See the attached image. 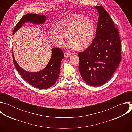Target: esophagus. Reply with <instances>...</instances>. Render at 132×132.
<instances>
[{"label":"esophagus","instance_id":"1","mask_svg":"<svg viewBox=\"0 0 132 132\" xmlns=\"http://www.w3.org/2000/svg\"><path fill=\"white\" fill-rule=\"evenodd\" d=\"M64 56H65V57L66 58H67V57H69V56H70V54L69 53H68L67 52H64Z\"/></svg>","mask_w":132,"mask_h":132}]
</instances>
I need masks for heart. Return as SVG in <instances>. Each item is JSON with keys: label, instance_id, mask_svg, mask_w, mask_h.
I'll list each match as a JSON object with an SVG mask.
<instances>
[{"label": "heart", "instance_id": "heart-1", "mask_svg": "<svg viewBox=\"0 0 132 132\" xmlns=\"http://www.w3.org/2000/svg\"><path fill=\"white\" fill-rule=\"evenodd\" d=\"M95 33L92 21L79 14H73L59 21L55 28L49 30L48 37L55 45L61 47L66 43L74 50L86 48L91 43Z\"/></svg>", "mask_w": 132, "mask_h": 132}]
</instances>
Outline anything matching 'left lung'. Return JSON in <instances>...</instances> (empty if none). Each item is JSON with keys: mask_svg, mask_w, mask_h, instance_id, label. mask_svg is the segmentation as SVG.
Wrapping results in <instances>:
<instances>
[{"mask_svg": "<svg viewBox=\"0 0 132 132\" xmlns=\"http://www.w3.org/2000/svg\"><path fill=\"white\" fill-rule=\"evenodd\" d=\"M99 12L96 37L91 44L78 53L79 70L89 85L98 87L112 76L121 61V44L118 30L106 10L95 7Z\"/></svg>", "mask_w": 132, "mask_h": 132, "instance_id": "8db88e82", "label": "left lung"}]
</instances>
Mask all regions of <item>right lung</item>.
I'll return each mask as SVG.
<instances>
[{"label":"right lung","mask_w":132,"mask_h":132,"mask_svg":"<svg viewBox=\"0 0 132 132\" xmlns=\"http://www.w3.org/2000/svg\"><path fill=\"white\" fill-rule=\"evenodd\" d=\"M46 16L37 14H27L22 16L14 28L13 34L26 22L40 24L45 22ZM13 61L15 67L21 77L29 84L39 89H45L52 87L57 81L60 71L61 63L64 58L63 51L59 48L52 49L51 58L47 66L42 70L36 72H28L19 66L15 61L12 52Z\"/></svg>","instance_id":"right-lung-1"}]
</instances>
